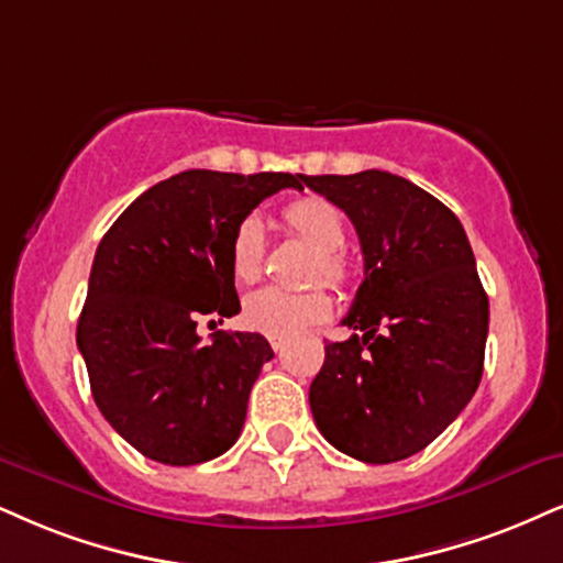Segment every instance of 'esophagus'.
Listing matches in <instances>:
<instances>
[{"instance_id":"esophagus-1","label":"esophagus","mask_w":563,"mask_h":563,"mask_svg":"<svg viewBox=\"0 0 563 563\" xmlns=\"http://www.w3.org/2000/svg\"><path fill=\"white\" fill-rule=\"evenodd\" d=\"M282 346H284L282 339H271V350H274V352H282Z\"/></svg>"}]
</instances>
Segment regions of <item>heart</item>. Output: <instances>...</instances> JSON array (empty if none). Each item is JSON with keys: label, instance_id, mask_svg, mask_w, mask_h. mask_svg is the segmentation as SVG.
Segmentation results:
<instances>
[{"label": "heart", "instance_id": "b5f03b06", "mask_svg": "<svg viewBox=\"0 0 563 563\" xmlns=\"http://www.w3.org/2000/svg\"><path fill=\"white\" fill-rule=\"evenodd\" d=\"M284 221L297 238L316 247L310 261V282L323 279L325 284H342L350 279L342 250L346 245V227L342 211L325 198H300L287 206ZM266 261V227L258 213H247L234 227L229 240V263L240 282L258 279ZM331 313V297L321 287L305 289V292H287L279 287L253 289L242 300V321L247 329L266 334L271 339H289L308 325L321 323Z\"/></svg>", "mask_w": 563, "mask_h": 563}]
</instances>
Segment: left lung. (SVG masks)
I'll use <instances>...</instances> for the list:
<instances>
[{"label":"left lung","mask_w":563,"mask_h":563,"mask_svg":"<svg viewBox=\"0 0 563 563\" xmlns=\"http://www.w3.org/2000/svg\"><path fill=\"white\" fill-rule=\"evenodd\" d=\"M300 179L357 229L365 279L310 384L323 439L367 464L407 460L439 439L483 376L488 295L460 219L391 172Z\"/></svg>","instance_id":"8db88e82"}]
</instances>
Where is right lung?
Instances as JSON below:
<instances>
[{
	"label": "right lung",
	"instance_id": "1",
	"mask_svg": "<svg viewBox=\"0 0 563 563\" xmlns=\"http://www.w3.org/2000/svg\"><path fill=\"white\" fill-rule=\"evenodd\" d=\"M300 175L187 169L135 198L96 250L78 321L96 407L148 460L187 467L240 439L247 397L274 350L261 334L198 318L240 313L229 240L242 217Z\"/></svg>",
	"mask_w": 563,
	"mask_h": 563
}]
</instances>
